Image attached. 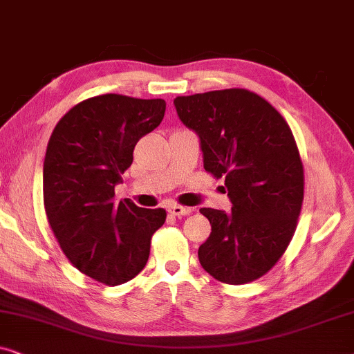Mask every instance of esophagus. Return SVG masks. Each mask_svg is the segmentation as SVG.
<instances>
[{
    "label": "esophagus",
    "mask_w": 354,
    "mask_h": 354,
    "mask_svg": "<svg viewBox=\"0 0 354 354\" xmlns=\"http://www.w3.org/2000/svg\"><path fill=\"white\" fill-rule=\"evenodd\" d=\"M169 212H171V214H172V216H176V217H182V216H188V214H192L193 209H192V207H185V206L172 205V206H169Z\"/></svg>",
    "instance_id": "esophagus-1"
}]
</instances>
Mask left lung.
Masks as SVG:
<instances>
[{
  "mask_svg": "<svg viewBox=\"0 0 354 354\" xmlns=\"http://www.w3.org/2000/svg\"><path fill=\"white\" fill-rule=\"evenodd\" d=\"M174 104L232 203L230 214L200 209L211 224L198 250L203 269L229 285L253 282L282 258L297 230L304 172L292 130L272 104L245 88L177 96Z\"/></svg>",
  "mask_w": 354,
  "mask_h": 354,
  "instance_id": "8db88e82",
  "label": "left lung"
}]
</instances>
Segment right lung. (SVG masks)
I'll return each mask as SVG.
<instances>
[{"label": "right lung", "instance_id": "right-lung-1", "mask_svg": "<svg viewBox=\"0 0 354 354\" xmlns=\"http://www.w3.org/2000/svg\"><path fill=\"white\" fill-rule=\"evenodd\" d=\"M166 113L164 100L100 95L62 115L43 162L48 222L67 259L82 274L111 285L147 266L151 236L166 211L115 201L114 188L133 161V148Z\"/></svg>", "mask_w": 354, "mask_h": 354}]
</instances>
